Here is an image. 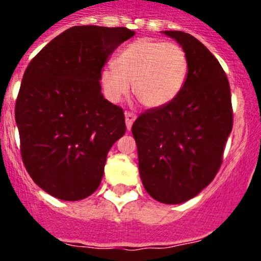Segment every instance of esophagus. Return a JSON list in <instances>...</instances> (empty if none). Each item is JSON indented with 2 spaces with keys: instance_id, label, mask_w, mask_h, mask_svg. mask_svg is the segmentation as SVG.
I'll return each instance as SVG.
<instances>
[{
  "instance_id": "esophagus-1",
  "label": "esophagus",
  "mask_w": 261,
  "mask_h": 261,
  "mask_svg": "<svg viewBox=\"0 0 261 261\" xmlns=\"http://www.w3.org/2000/svg\"><path fill=\"white\" fill-rule=\"evenodd\" d=\"M135 120H136L135 114H132V112H125V124H126V129H128V130H130V128H132L133 121H135Z\"/></svg>"
}]
</instances>
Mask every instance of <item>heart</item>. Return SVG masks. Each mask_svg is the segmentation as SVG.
Returning <instances> with one entry per match:
<instances>
[{
    "mask_svg": "<svg viewBox=\"0 0 261 261\" xmlns=\"http://www.w3.org/2000/svg\"><path fill=\"white\" fill-rule=\"evenodd\" d=\"M190 74L186 50L175 43L141 38L124 47L115 65L102 69V85L111 102H120L130 84L144 107L162 108L181 93Z\"/></svg>",
    "mask_w": 261,
    "mask_h": 261,
    "instance_id": "b5f03b06",
    "label": "heart"
}]
</instances>
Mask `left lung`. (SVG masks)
Here are the masks:
<instances>
[{
  "label": "left lung",
  "instance_id": "obj_1",
  "mask_svg": "<svg viewBox=\"0 0 261 261\" xmlns=\"http://www.w3.org/2000/svg\"><path fill=\"white\" fill-rule=\"evenodd\" d=\"M186 50L190 74L170 105L147 110L132 126L145 190L163 204L199 195L222 163L232 129L229 81L211 50L183 31H162Z\"/></svg>",
  "mask_w": 261,
  "mask_h": 261
}]
</instances>
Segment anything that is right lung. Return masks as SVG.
<instances>
[{
    "mask_svg": "<svg viewBox=\"0 0 261 261\" xmlns=\"http://www.w3.org/2000/svg\"><path fill=\"white\" fill-rule=\"evenodd\" d=\"M125 27L74 26L27 66L15 103L20 153L41 190L65 201L98 190L106 158L125 133L123 110L105 99L102 68L135 35Z\"/></svg>",
    "mask_w": 261,
    "mask_h": 261,
    "instance_id": "obj_1",
    "label": "right lung"
}]
</instances>
